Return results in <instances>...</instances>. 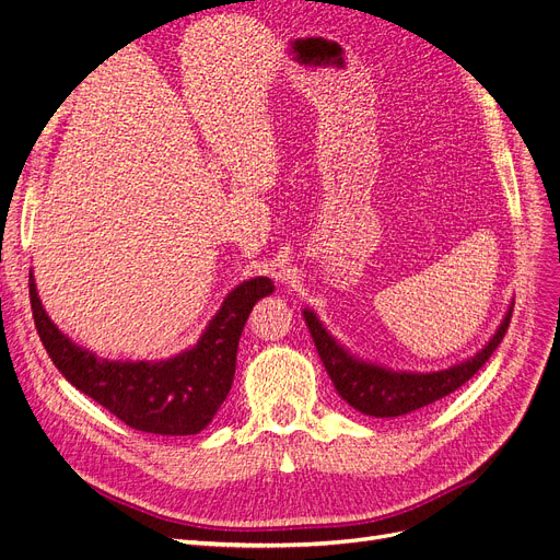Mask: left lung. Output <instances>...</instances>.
Segmentation results:
<instances>
[{
	"label": "left lung",
	"mask_w": 560,
	"mask_h": 560,
	"mask_svg": "<svg viewBox=\"0 0 560 560\" xmlns=\"http://www.w3.org/2000/svg\"><path fill=\"white\" fill-rule=\"evenodd\" d=\"M512 306L508 308L503 323L499 325L495 335L489 339V343L480 353H475L470 360L454 364L450 369L431 371V374L392 371L378 364L358 360L355 355H350L341 343L335 341V337L327 332L323 323L316 318V314L308 312V308H304V323L308 325V332L314 337L323 366L327 371V376L332 378L339 397L348 406L364 412V416L399 418L447 397L450 392L459 389L466 381L478 374L482 364L493 355V350L503 341L512 318Z\"/></svg>",
	"instance_id": "1"
}]
</instances>
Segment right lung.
I'll list each match as a JSON object with an SVG mask.
<instances>
[{"instance_id":"add662e5","label":"right lung","mask_w":560,"mask_h":560,"mask_svg":"<svg viewBox=\"0 0 560 560\" xmlns=\"http://www.w3.org/2000/svg\"><path fill=\"white\" fill-rule=\"evenodd\" d=\"M275 291L267 277L240 283L207 325L198 343L161 362H110L75 346L48 318L30 272L36 332L52 364L75 389L131 429L159 436H191L212 422L231 392L237 343L254 304Z\"/></svg>"}]
</instances>
